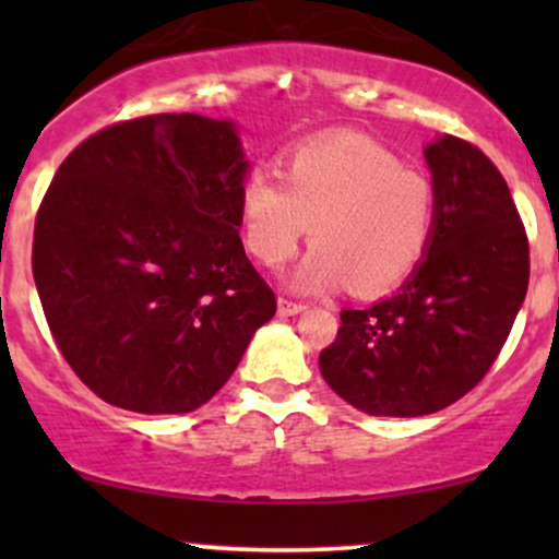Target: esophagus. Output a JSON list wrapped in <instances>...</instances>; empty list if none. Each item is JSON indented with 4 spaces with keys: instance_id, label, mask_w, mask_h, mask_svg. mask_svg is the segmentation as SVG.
Listing matches in <instances>:
<instances>
[{
    "instance_id": "1",
    "label": "esophagus",
    "mask_w": 559,
    "mask_h": 559,
    "mask_svg": "<svg viewBox=\"0 0 559 559\" xmlns=\"http://www.w3.org/2000/svg\"><path fill=\"white\" fill-rule=\"evenodd\" d=\"M305 301H294L288 297H278V312L281 316H297V312L305 310Z\"/></svg>"
}]
</instances>
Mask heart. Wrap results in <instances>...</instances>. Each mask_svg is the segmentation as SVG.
Returning a JSON list of instances; mask_svg holds the SVG:
<instances>
[{"mask_svg": "<svg viewBox=\"0 0 559 559\" xmlns=\"http://www.w3.org/2000/svg\"><path fill=\"white\" fill-rule=\"evenodd\" d=\"M436 210L428 173L355 133L305 141L281 157L278 176L260 165L239 186L243 243L265 267L292 260L310 230L316 247L297 273L305 292H391L426 258Z\"/></svg>", "mask_w": 559, "mask_h": 559, "instance_id": "1", "label": "heart"}]
</instances>
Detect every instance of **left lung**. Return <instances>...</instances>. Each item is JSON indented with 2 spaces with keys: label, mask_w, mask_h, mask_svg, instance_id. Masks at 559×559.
<instances>
[{
  "label": "left lung",
  "mask_w": 559,
  "mask_h": 559,
  "mask_svg": "<svg viewBox=\"0 0 559 559\" xmlns=\"http://www.w3.org/2000/svg\"><path fill=\"white\" fill-rule=\"evenodd\" d=\"M423 155L439 197L426 258L394 297L342 310L320 352L325 383L368 415L418 418L465 396L528 292V236L497 165L449 133Z\"/></svg>",
  "instance_id": "8db88e82"
}]
</instances>
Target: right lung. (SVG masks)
<instances>
[{
  "label": "right lung",
  "mask_w": 559,
  "mask_h": 559,
  "mask_svg": "<svg viewBox=\"0 0 559 559\" xmlns=\"http://www.w3.org/2000/svg\"><path fill=\"white\" fill-rule=\"evenodd\" d=\"M247 170L236 126L194 112L102 128L60 165L31 262L49 331L99 400L191 413L275 316L239 236Z\"/></svg>",
  "instance_id": "obj_1"
}]
</instances>
